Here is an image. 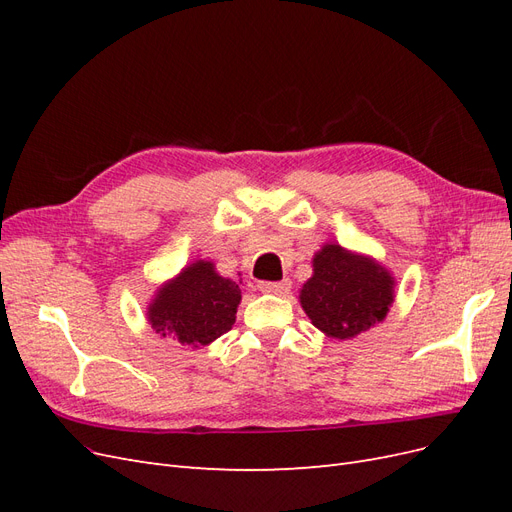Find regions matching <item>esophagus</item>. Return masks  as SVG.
Here are the masks:
<instances>
[{
	"mask_svg": "<svg viewBox=\"0 0 512 512\" xmlns=\"http://www.w3.org/2000/svg\"><path fill=\"white\" fill-rule=\"evenodd\" d=\"M290 280H282V282H260L258 284V288L262 290V292H267V294H286L288 290H290Z\"/></svg>",
	"mask_w": 512,
	"mask_h": 512,
	"instance_id": "obj_1",
	"label": "esophagus"
}]
</instances>
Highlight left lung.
I'll return each instance as SVG.
<instances>
[{"label":"left lung","instance_id":"8db88e82","mask_svg":"<svg viewBox=\"0 0 512 512\" xmlns=\"http://www.w3.org/2000/svg\"><path fill=\"white\" fill-rule=\"evenodd\" d=\"M393 286L376 260L324 245L314 256V275L301 288V305L322 333L348 339L384 320Z\"/></svg>","mask_w":512,"mask_h":512}]
</instances>
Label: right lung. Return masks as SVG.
<instances>
[{"label": "right lung", "instance_id": "obj_1", "mask_svg": "<svg viewBox=\"0 0 512 512\" xmlns=\"http://www.w3.org/2000/svg\"><path fill=\"white\" fill-rule=\"evenodd\" d=\"M239 284L215 273L211 262L198 260L153 299L147 312L151 327L181 344L207 346L235 324Z\"/></svg>", "mask_w": 512, "mask_h": 512}]
</instances>
